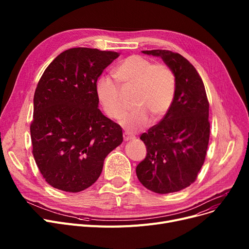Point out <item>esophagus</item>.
Segmentation results:
<instances>
[{
    "instance_id": "34e87169",
    "label": "esophagus",
    "mask_w": 249,
    "mask_h": 249,
    "mask_svg": "<svg viewBox=\"0 0 249 249\" xmlns=\"http://www.w3.org/2000/svg\"><path fill=\"white\" fill-rule=\"evenodd\" d=\"M123 138H124V141H130V140H133L135 137L132 136V135H129L127 132H124L123 133Z\"/></svg>"
}]
</instances>
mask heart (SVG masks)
Instances as JSON below:
<instances>
[{
  "label": "heart",
  "mask_w": 249,
  "mask_h": 249,
  "mask_svg": "<svg viewBox=\"0 0 249 249\" xmlns=\"http://www.w3.org/2000/svg\"><path fill=\"white\" fill-rule=\"evenodd\" d=\"M113 75L121 88H135L132 100L135 109L121 119V124L130 131L143 128L149 119L151 122L161 120L171 109L177 81L173 70L166 64L152 63L144 56L133 54L117 65ZM117 85L107 76L99 77L96 83L97 98L105 113L112 119L120 118L124 111Z\"/></svg>",
  "instance_id": "heart-1"
}]
</instances>
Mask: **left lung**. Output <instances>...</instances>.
<instances>
[{"instance_id":"8db88e82","label":"left lung","mask_w":249,"mask_h":249,"mask_svg":"<svg viewBox=\"0 0 249 249\" xmlns=\"http://www.w3.org/2000/svg\"><path fill=\"white\" fill-rule=\"evenodd\" d=\"M142 52L162 58L176 75L177 89L163 119L140 136L147 153L136 175L154 193H175L193 184L204 164L210 137L209 101L200 74L187 58L162 49Z\"/></svg>"}]
</instances>
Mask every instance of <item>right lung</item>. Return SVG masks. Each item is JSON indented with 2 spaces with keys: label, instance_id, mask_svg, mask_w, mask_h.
I'll return each mask as SVG.
<instances>
[{
  "label": "right lung",
  "instance_id": "add662e5",
  "mask_svg": "<svg viewBox=\"0 0 249 249\" xmlns=\"http://www.w3.org/2000/svg\"><path fill=\"white\" fill-rule=\"evenodd\" d=\"M120 54L76 47L54 58L38 82L30 124L39 172L55 189L77 193L99 178L122 128L98 109L96 83Z\"/></svg>",
  "mask_w": 249,
  "mask_h": 249
}]
</instances>
